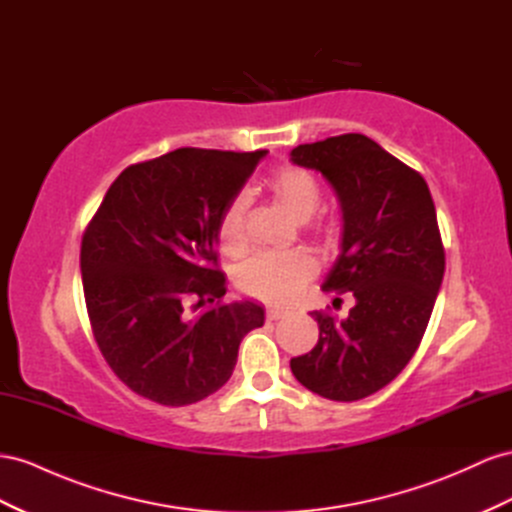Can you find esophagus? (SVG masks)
I'll list each match as a JSON object with an SVG mask.
<instances>
[{
  "label": "esophagus",
  "instance_id": "obj_1",
  "mask_svg": "<svg viewBox=\"0 0 512 512\" xmlns=\"http://www.w3.org/2000/svg\"><path fill=\"white\" fill-rule=\"evenodd\" d=\"M286 314H288V310H286V308H275V306H269V308H267V319H269V321L284 319Z\"/></svg>",
  "mask_w": 512,
  "mask_h": 512
}]
</instances>
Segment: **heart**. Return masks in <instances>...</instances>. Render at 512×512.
<instances>
[{
  "instance_id": "obj_1",
  "label": "heart",
  "mask_w": 512,
  "mask_h": 512,
  "mask_svg": "<svg viewBox=\"0 0 512 512\" xmlns=\"http://www.w3.org/2000/svg\"><path fill=\"white\" fill-rule=\"evenodd\" d=\"M273 198L299 222L310 219L321 204V185L316 178L297 165H282L269 178ZM219 247L230 256L245 250V200L234 196L219 217ZM316 273L314 260L301 252H260L243 262L237 282L243 293L265 301H288Z\"/></svg>"
}]
</instances>
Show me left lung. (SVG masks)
I'll return each mask as SVG.
<instances>
[{"label":"left lung","mask_w":512,"mask_h":512,"mask_svg":"<svg viewBox=\"0 0 512 512\" xmlns=\"http://www.w3.org/2000/svg\"><path fill=\"white\" fill-rule=\"evenodd\" d=\"M290 159L338 193L342 250L323 290L355 297L344 321L312 312L319 342L290 370L310 392L351 403L385 388L420 347L446 269L435 204L420 172L362 133L299 144Z\"/></svg>","instance_id":"1"}]
</instances>
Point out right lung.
I'll return each instance as SVG.
<instances>
[{
  "label": "right lung",
  "instance_id": "right-lung-1",
  "mask_svg": "<svg viewBox=\"0 0 512 512\" xmlns=\"http://www.w3.org/2000/svg\"><path fill=\"white\" fill-rule=\"evenodd\" d=\"M265 153L178 148L133 163L84 232L94 340L114 375L153 403L183 407L217 392L243 336L265 323L258 303L222 301L215 252L219 217Z\"/></svg>",
  "mask_w": 512,
  "mask_h": 512
}]
</instances>
